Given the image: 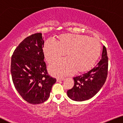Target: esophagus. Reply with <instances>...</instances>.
Returning a JSON list of instances; mask_svg holds the SVG:
<instances>
[{"mask_svg": "<svg viewBox=\"0 0 123 123\" xmlns=\"http://www.w3.org/2000/svg\"><path fill=\"white\" fill-rule=\"evenodd\" d=\"M64 80V78H57V82L62 81V80Z\"/></svg>", "mask_w": 123, "mask_h": 123, "instance_id": "obj_1", "label": "esophagus"}]
</instances>
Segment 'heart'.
<instances>
[{"mask_svg":"<svg viewBox=\"0 0 123 123\" xmlns=\"http://www.w3.org/2000/svg\"><path fill=\"white\" fill-rule=\"evenodd\" d=\"M101 50L98 40L87 35L65 34L57 37V41L49 40L43 45L45 59L51 63L65 55L67 58L58 60L50 66L49 72L56 77H62L74 71L84 72L94 65Z\"/></svg>","mask_w":123,"mask_h":123,"instance_id":"1","label":"heart"}]
</instances>
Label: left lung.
I'll use <instances>...</instances> for the list:
<instances>
[{"instance_id": "1", "label": "left lung", "mask_w": 123, "mask_h": 123, "mask_svg": "<svg viewBox=\"0 0 123 123\" xmlns=\"http://www.w3.org/2000/svg\"><path fill=\"white\" fill-rule=\"evenodd\" d=\"M108 58L106 47H103L102 58L97 66L87 73L73 78L74 85L67 91L73 100L82 102L94 96L105 83L108 74Z\"/></svg>"}]
</instances>
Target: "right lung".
Segmentation results:
<instances>
[{"mask_svg": "<svg viewBox=\"0 0 123 123\" xmlns=\"http://www.w3.org/2000/svg\"><path fill=\"white\" fill-rule=\"evenodd\" d=\"M43 44L41 33L32 34L18 45L12 56L10 70L15 88L25 101L32 104L47 100L56 82L47 73Z\"/></svg>", "mask_w": 123, "mask_h": 123, "instance_id": "1", "label": "right lung"}]
</instances>
